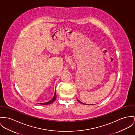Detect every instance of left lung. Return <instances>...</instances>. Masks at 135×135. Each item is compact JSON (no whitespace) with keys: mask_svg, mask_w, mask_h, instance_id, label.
<instances>
[{"mask_svg":"<svg viewBox=\"0 0 135 135\" xmlns=\"http://www.w3.org/2000/svg\"><path fill=\"white\" fill-rule=\"evenodd\" d=\"M77 100H78V101H79V102L80 103H81V104H84V103H82V102H80V101L79 100H78V99H77ZM88 105H89V104H88Z\"/></svg>","mask_w":135,"mask_h":135,"instance_id":"1","label":"left lung"}]
</instances>
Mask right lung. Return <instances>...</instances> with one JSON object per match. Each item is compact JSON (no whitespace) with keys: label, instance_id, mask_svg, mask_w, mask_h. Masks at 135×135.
Segmentation results:
<instances>
[{"label":"right lung","instance_id":"1","mask_svg":"<svg viewBox=\"0 0 135 135\" xmlns=\"http://www.w3.org/2000/svg\"><path fill=\"white\" fill-rule=\"evenodd\" d=\"M56 99V91H55V94H54V97L53 98V99H51L50 101L45 102V103H40V104H42V105H47V104H50L52 103L53 102H54V101H55V100Z\"/></svg>","mask_w":135,"mask_h":135}]
</instances>
